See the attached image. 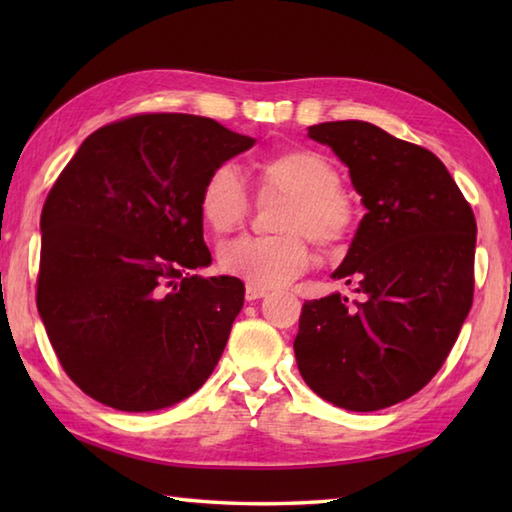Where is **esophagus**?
<instances>
[{"label": "esophagus", "instance_id": "obj_1", "mask_svg": "<svg viewBox=\"0 0 512 512\" xmlns=\"http://www.w3.org/2000/svg\"><path fill=\"white\" fill-rule=\"evenodd\" d=\"M262 297H266V290L255 288V286H246V301H257Z\"/></svg>", "mask_w": 512, "mask_h": 512}]
</instances>
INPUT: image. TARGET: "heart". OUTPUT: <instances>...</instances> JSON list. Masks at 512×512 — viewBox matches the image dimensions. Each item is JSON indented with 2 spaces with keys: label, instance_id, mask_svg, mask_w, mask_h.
<instances>
[{
  "label": "heart",
  "instance_id": "b5f03b06",
  "mask_svg": "<svg viewBox=\"0 0 512 512\" xmlns=\"http://www.w3.org/2000/svg\"><path fill=\"white\" fill-rule=\"evenodd\" d=\"M262 195L284 193L288 202L279 215L277 237H237L220 250L226 275L255 288H281L299 279L310 266V237L321 250L336 253L356 233L358 209L339 184V171L321 151L292 147L275 151L255 165ZM250 193L233 165H215L202 182L198 211L213 233H231L246 220Z\"/></svg>",
  "mask_w": 512,
  "mask_h": 512
}]
</instances>
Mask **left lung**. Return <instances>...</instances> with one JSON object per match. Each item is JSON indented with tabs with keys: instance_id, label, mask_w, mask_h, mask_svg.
Wrapping results in <instances>:
<instances>
[{
	"instance_id": "left-lung-1",
	"label": "left lung",
	"mask_w": 512,
	"mask_h": 512,
	"mask_svg": "<svg viewBox=\"0 0 512 512\" xmlns=\"http://www.w3.org/2000/svg\"><path fill=\"white\" fill-rule=\"evenodd\" d=\"M308 136L345 162L367 213L332 275L358 299L303 303L297 365L332 405L378 411L418 394L458 339L473 303L475 215L429 149L363 121Z\"/></svg>"
}]
</instances>
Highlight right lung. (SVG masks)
Masks as SVG:
<instances>
[{"mask_svg":"<svg viewBox=\"0 0 512 512\" xmlns=\"http://www.w3.org/2000/svg\"><path fill=\"white\" fill-rule=\"evenodd\" d=\"M255 145L213 118L134 114L83 140L41 211L37 308L63 372L118 411H156L211 376L244 306L200 277L202 182Z\"/></svg>","mask_w":512,"mask_h":512,"instance_id":"add662e5","label":"right lung"}]
</instances>
